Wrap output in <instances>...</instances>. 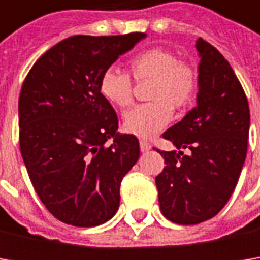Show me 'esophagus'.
Segmentation results:
<instances>
[{
	"label": "esophagus",
	"mask_w": 260,
	"mask_h": 260,
	"mask_svg": "<svg viewBox=\"0 0 260 260\" xmlns=\"http://www.w3.org/2000/svg\"><path fill=\"white\" fill-rule=\"evenodd\" d=\"M150 147H152V146L149 145L146 140H140V150H142V152H149Z\"/></svg>",
	"instance_id": "obj_1"
}]
</instances>
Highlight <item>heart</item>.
<instances>
[{"label":"heart","instance_id":"1","mask_svg":"<svg viewBox=\"0 0 260 260\" xmlns=\"http://www.w3.org/2000/svg\"><path fill=\"white\" fill-rule=\"evenodd\" d=\"M130 71L137 82L152 81L147 100L152 103L137 105L123 117L127 133L149 139L165 128L172 118V110L182 111L192 104L197 92L194 68L178 60L174 52L152 47L130 60ZM100 92L107 101L120 108L133 103V82L120 68H108L100 79Z\"/></svg>","mask_w":260,"mask_h":260}]
</instances>
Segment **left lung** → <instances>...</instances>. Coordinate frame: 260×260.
Wrapping results in <instances>:
<instances>
[{
    "instance_id": "left-lung-1",
    "label": "left lung",
    "mask_w": 260,
    "mask_h": 260,
    "mask_svg": "<svg viewBox=\"0 0 260 260\" xmlns=\"http://www.w3.org/2000/svg\"><path fill=\"white\" fill-rule=\"evenodd\" d=\"M195 47L201 57L197 107L162 135L176 150L157 149L166 165L156 176L159 205L176 224L203 223L227 204L245 164L250 125L247 98L230 63L203 39Z\"/></svg>"
}]
</instances>
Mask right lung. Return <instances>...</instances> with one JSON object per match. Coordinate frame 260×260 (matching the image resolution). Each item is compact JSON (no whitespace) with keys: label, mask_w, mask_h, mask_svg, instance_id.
I'll return each instance as SVG.
<instances>
[{"label":"right lung","mask_w":260,"mask_h":260,"mask_svg":"<svg viewBox=\"0 0 260 260\" xmlns=\"http://www.w3.org/2000/svg\"><path fill=\"white\" fill-rule=\"evenodd\" d=\"M145 33L72 36L42 55L18 98L20 150L46 208L76 227L108 221L120 185L139 156V140L120 135L114 108L100 92L105 69ZM114 138L111 146L105 142Z\"/></svg>","instance_id":"1"}]
</instances>
